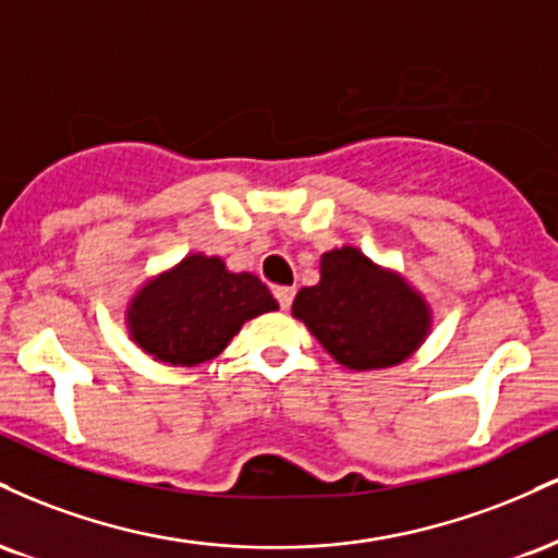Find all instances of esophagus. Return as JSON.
Wrapping results in <instances>:
<instances>
[{
  "mask_svg": "<svg viewBox=\"0 0 558 558\" xmlns=\"http://www.w3.org/2000/svg\"><path fill=\"white\" fill-rule=\"evenodd\" d=\"M293 296H296V291H293V288H288V286H278V288H275V299H278L280 310H291Z\"/></svg>",
  "mask_w": 558,
  "mask_h": 558,
  "instance_id": "esophagus-1",
  "label": "esophagus"
}]
</instances>
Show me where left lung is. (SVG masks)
Wrapping results in <instances>:
<instances>
[{"mask_svg": "<svg viewBox=\"0 0 558 558\" xmlns=\"http://www.w3.org/2000/svg\"><path fill=\"white\" fill-rule=\"evenodd\" d=\"M291 312L332 360L356 373L409 360L433 323L422 293L354 246L323 254L319 283L301 288Z\"/></svg>", "mask_w": 558, "mask_h": 558, "instance_id": "8db88e82", "label": "left lung"}]
</instances>
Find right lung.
<instances>
[{"mask_svg":"<svg viewBox=\"0 0 558 558\" xmlns=\"http://www.w3.org/2000/svg\"><path fill=\"white\" fill-rule=\"evenodd\" d=\"M278 310L257 275L230 272L220 257L189 254L149 278L128 304L131 338L172 367L215 360L246 319Z\"/></svg>","mask_w":558,"mask_h":558,"instance_id":"1","label":"right lung"}]
</instances>
